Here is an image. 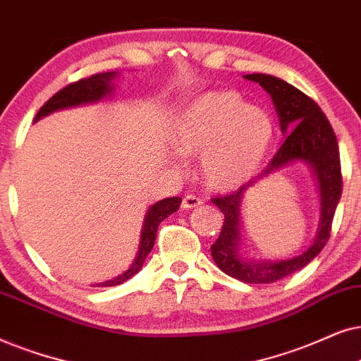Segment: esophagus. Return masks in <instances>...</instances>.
Segmentation results:
<instances>
[{
  "label": "esophagus",
  "instance_id": "1",
  "mask_svg": "<svg viewBox=\"0 0 361 361\" xmlns=\"http://www.w3.org/2000/svg\"><path fill=\"white\" fill-rule=\"evenodd\" d=\"M201 203H203V201H201L198 196L188 195V196H185L183 201H181V208H183V209H193V208H198Z\"/></svg>",
  "mask_w": 361,
  "mask_h": 361
}]
</instances>
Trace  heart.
Returning a JSON list of instances; mask_svg holds the SVG:
<instances>
[{
    "label": "heart",
    "instance_id": "b5f03b06",
    "mask_svg": "<svg viewBox=\"0 0 361 361\" xmlns=\"http://www.w3.org/2000/svg\"><path fill=\"white\" fill-rule=\"evenodd\" d=\"M173 145L181 155H201L209 188L228 191L247 183L266 160L274 140L267 112L249 107L233 90L206 92L176 115Z\"/></svg>",
    "mask_w": 361,
    "mask_h": 361
}]
</instances>
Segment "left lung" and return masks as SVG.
I'll use <instances>...</instances> for the list:
<instances>
[{
    "label": "left lung",
    "mask_w": 361,
    "mask_h": 361,
    "mask_svg": "<svg viewBox=\"0 0 361 361\" xmlns=\"http://www.w3.org/2000/svg\"><path fill=\"white\" fill-rule=\"evenodd\" d=\"M244 77L261 84V87L271 95L281 130L287 135L272 161L261 173V180L290 163L302 160L314 170L320 191V223L314 243L299 256L282 261H246L238 252L241 241V203L247 190L257 181H251L231 195L211 200L224 214L219 238L211 246V256L216 266L228 276L247 284H269L300 271L325 247L330 238L335 209L342 196V168L337 137L315 100L279 77L269 74H247Z\"/></svg>",
    "instance_id": "8db88e82"
}]
</instances>
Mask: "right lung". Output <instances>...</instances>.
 <instances>
[{"instance_id":"right-lung-1","label":"right lung","mask_w":361,"mask_h":361,"mask_svg":"<svg viewBox=\"0 0 361 361\" xmlns=\"http://www.w3.org/2000/svg\"><path fill=\"white\" fill-rule=\"evenodd\" d=\"M115 77H117V72H102V74L90 75L87 79H80L77 80V82L66 85L64 89H61L59 92L52 95V97L42 105L39 112L36 115L35 122H37V120L46 117V115H49L52 112H57V110L77 107V105H84V104L99 102V100H102L104 97H107V95L112 94L114 90L112 80ZM180 203H181V198L173 196V198H165L150 206V209H148L145 214V223H143L142 236H140V247H138L135 261H133L132 266L128 267L123 274L110 279V281L95 284V287L120 286L123 284L125 281H128V279L135 276V274L142 269L143 261H145L147 256L153 249V244H155V239H157L158 224H160L165 218H168V216L175 213V211L180 208Z\"/></svg>"}]
</instances>
